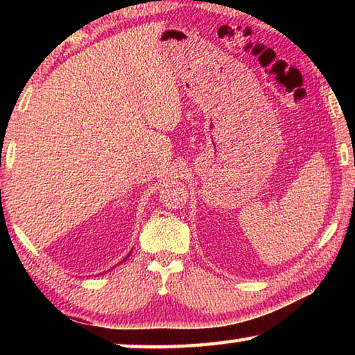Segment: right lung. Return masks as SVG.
Returning a JSON list of instances; mask_svg holds the SVG:
<instances>
[{
  "label": "right lung",
  "mask_w": 355,
  "mask_h": 355,
  "mask_svg": "<svg viewBox=\"0 0 355 355\" xmlns=\"http://www.w3.org/2000/svg\"><path fill=\"white\" fill-rule=\"evenodd\" d=\"M128 257H130V254H128V255H127V258H128Z\"/></svg>",
  "instance_id": "obj_1"
}]
</instances>
